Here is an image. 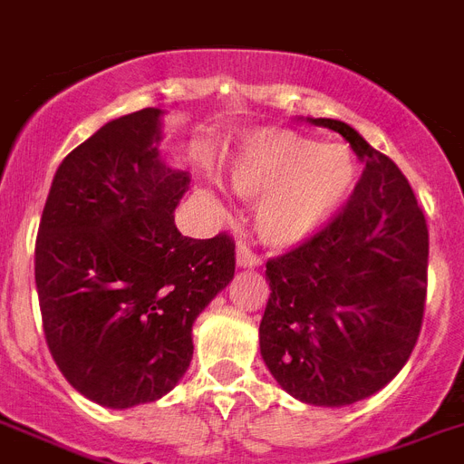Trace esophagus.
Returning <instances> with one entry per match:
<instances>
[{"label":"esophagus","mask_w":464,"mask_h":464,"mask_svg":"<svg viewBox=\"0 0 464 464\" xmlns=\"http://www.w3.org/2000/svg\"><path fill=\"white\" fill-rule=\"evenodd\" d=\"M236 262H238V266H243V268H252V266H259V264H262V256L256 255L250 245L240 240L238 252H236Z\"/></svg>","instance_id":"1"}]
</instances>
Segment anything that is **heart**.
I'll return each mask as SVG.
<instances>
[{"instance_id": "1", "label": "heart", "mask_w": 464, "mask_h": 464, "mask_svg": "<svg viewBox=\"0 0 464 464\" xmlns=\"http://www.w3.org/2000/svg\"><path fill=\"white\" fill-rule=\"evenodd\" d=\"M356 158L344 143H318L287 130L259 131L233 162L236 193L259 200L256 231L266 245L302 243L352 193Z\"/></svg>"}]
</instances>
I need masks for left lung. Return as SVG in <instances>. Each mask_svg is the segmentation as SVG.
<instances>
[{"label": "left lung", "mask_w": 464, "mask_h": 464, "mask_svg": "<svg viewBox=\"0 0 464 464\" xmlns=\"http://www.w3.org/2000/svg\"><path fill=\"white\" fill-rule=\"evenodd\" d=\"M311 122L340 131L365 167L321 231L266 262L259 346L287 394L349 406L392 382L415 349L430 231L394 160L340 120Z\"/></svg>", "instance_id": "obj_1"}]
</instances>
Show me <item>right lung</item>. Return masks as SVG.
I'll list each match as a JSON object with an SVG mask.
<instances>
[{
  "label": "right lung",
  "instance_id": "right-lung-1",
  "mask_svg": "<svg viewBox=\"0 0 464 464\" xmlns=\"http://www.w3.org/2000/svg\"><path fill=\"white\" fill-rule=\"evenodd\" d=\"M160 111L112 120L58 167L34 243L42 325L82 396L131 408L188 371L193 323L236 271L228 233L181 236L188 177L158 158Z\"/></svg>",
  "mask_w": 464,
  "mask_h": 464
}]
</instances>
